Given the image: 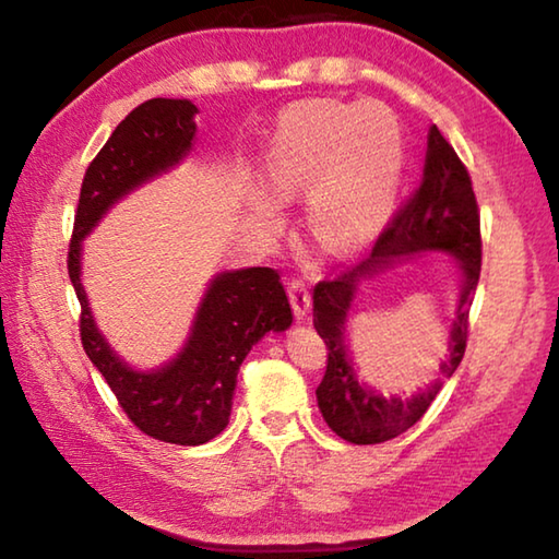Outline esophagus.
Listing matches in <instances>:
<instances>
[{"instance_id": "34e87169", "label": "esophagus", "mask_w": 559, "mask_h": 559, "mask_svg": "<svg viewBox=\"0 0 559 559\" xmlns=\"http://www.w3.org/2000/svg\"><path fill=\"white\" fill-rule=\"evenodd\" d=\"M288 298H290V308L296 318H306V313L310 310V290L308 283L302 278H290L288 281Z\"/></svg>"}]
</instances>
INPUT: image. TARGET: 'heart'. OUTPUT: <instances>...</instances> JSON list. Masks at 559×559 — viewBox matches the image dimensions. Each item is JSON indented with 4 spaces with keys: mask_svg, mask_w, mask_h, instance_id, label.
I'll list each match as a JSON object with an SVG mask.
<instances>
[{
    "mask_svg": "<svg viewBox=\"0 0 559 559\" xmlns=\"http://www.w3.org/2000/svg\"><path fill=\"white\" fill-rule=\"evenodd\" d=\"M404 163L402 130L382 103L308 100L286 110L263 155L269 187L283 202L302 200L308 231L335 253L372 241L390 219ZM269 197L253 200V224L281 229Z\"/></svg>",
    "mask_w": 559,
    "mask_h": 559,
    "instance_id": "heart-1",
    "label": "heart"
}]
</instances>
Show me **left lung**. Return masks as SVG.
I'll list each match as a JSON object with an SVG mask.
<instances>
[{
    "label": "left lung",
    "instance_id": "1",
    "mask_svg": "<svg viewBox=\"0 0 559 559\" xmlns=\"http://www.w3.org/2000/svg\"><path fill=\"white\" fill-rule=\"evenodd\" d=\"M427 249L456 257L463 273L461 306L451 330L449 357L441 362V377L449 380L466 353L468 310L480 278L484 241L468 169L437 126L429 128L419 187L377 236L370 257L335 278L318 281L313 288V325L328 347L325 374L316 390L318 406L328 427L349 443H382L400 437L421 419L441 390V382H437L412 400H384L355 380L343 345L345 318L357 281L392 266L396 257Z\"/></svg>",
    "mask_w": 559,
    "mask_h": 559
}]
</instances>
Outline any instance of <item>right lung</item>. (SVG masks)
Wrapping results in <instances>:
<instances>
[{
	"instance_id": "right-lung-1",
	"label": "right lung",
	"mask_w": 559,
	"mask_h": 559,
	"mask_svg": "<svg viewBox=\"0 0 559 559\" xmlns=\"http://www.w3.org/2000/svg\"><path fill=\"white\" fill-rule=\"evenodd\" d=\"M189 100L153 98L130 110L83 175L79 210L69 243V276L81 302V345L106 377L120 409L135 427L157 441L200 447L229 424L236 374L253 343L290 325V302L276 269H243L212 281L192 337L175 362L157 372L130 370L112 355L93 325L81 286V239L112 202L132 187L177 165L194 140Z\"/></svg>"
}]
</instances>
